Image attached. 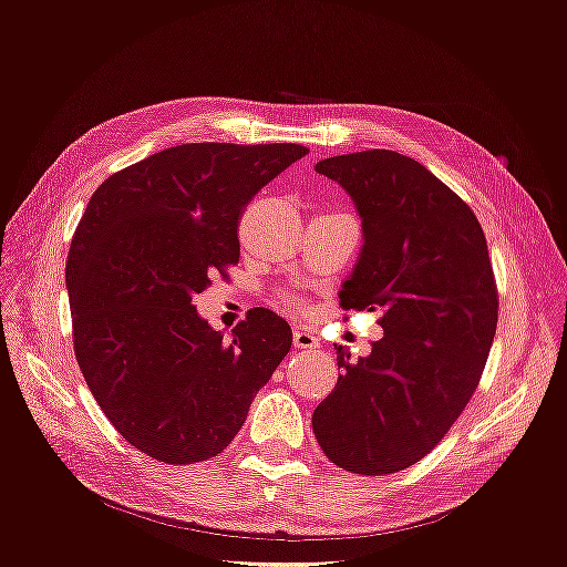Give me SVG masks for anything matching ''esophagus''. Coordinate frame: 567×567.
Wrapping results in <instances>:
<instances>
[{
  "mask_svg": "<svg viewBox=\"0 0 567 567\" xmlns=\"http://www.w3.org/2000/svg\"><path fill=\"white\" fill-rule=\"evenodd\" d=\"M293 346L298 348V350H317L321 342H319V336H315L312 331H307V329H298L296 333H293Z\"/></svg>",
  "mask_w": 567,
  "mask_h": 567,
  "instance_id": "1",
  "label": "esophagus"
}]
</instances>
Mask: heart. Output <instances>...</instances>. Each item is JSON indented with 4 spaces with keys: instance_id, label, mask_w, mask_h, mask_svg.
<instances>
[{
    "instance_id": "b5f03b06",
    "label": "heart",
    "mask_w": 567,
    "mask_h": 567,
    "mask_svg": "<svg viewBox=\"0 0 567 567\" xmlns=\"http://www.w3.org/2000/svg\"><path fill=\"white\" fill-rule=\"evenodd\" d=\"M284 302L290 305V307H300V305H302V300H300L298 296H293V293H286V296H284Z\"/></svg>"
}]
</instances>
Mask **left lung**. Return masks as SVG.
Wrapping results in <instances>:
<instances>
[{"label": "left lung", "mask_w": 567, "mask_h": 567, "mask_svg": "<svg viewBox=\"0 0 567 567\" xmlns=\"http://www.w3.org/2000/svg\"><path fill=\"white\" fill-rule=\"evenodd\" d=\"M362 219L342 281L346 310H383V338L357 362L338 346V383L312 414L323 454L359 475L414 466L447 435L483 375L496 286L473 210L431 169L373 148L317 163Z\"/></svg>", "instance_id": "obj_1"}]
</instances>
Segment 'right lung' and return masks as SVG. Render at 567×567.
Instances as JSON below:
<instances>
[{
  "label": "right lung",
  "mask_w": 567,
  "mask_h": 567,
  "mask_svg": "<svg viewBox=\"0 0 567 567\" xmlns=\"http://www.w3.org/2000/svg\"><path fill=\"white\" fill-rule=\"evenodd\" d=\"M300 144H182L111 175L65 265L75 357L106 419L136 450L196 463L229 447L288 354L286 319L255 310L231 336L196 305L238 262V219Z\"/></svg>",
  "instance_id": "obj_1"
}]
</instances>
